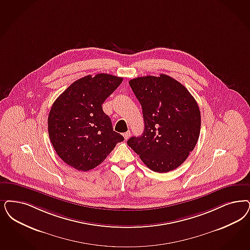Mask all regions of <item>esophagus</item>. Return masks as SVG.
<instances>
[{
	"label": "esophagus",
	"instance_id": "1",
	"mask_svg": "<svg viewBox=\"0 0 250 250\" xmlns=\"http://www.w3.org/2000/svg\"><path fill=\"white\" fill-rule=\"evenodd\" d=\"M130 135H131V132L127 131V132L124 133V138H125V139H128L130 138Z\"/></svg>",
	"mask_w": 250,
	"mask_h": 250
}]
</instances>
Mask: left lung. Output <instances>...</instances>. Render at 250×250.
Returning <instances> with one entry per match:
<instances>
[{"instance_id": "1", "label": "left lung", "mask_w": 250, "mask_h": 250, "mask_svg": "<svg viewBox=\"0 0 250 250\" xmlns=\"http://www.w3.org/2000/svg\"><path fill=\"white\" fill-rule=\"evenodd\" d=\"M129 85L141 104L145 128L127 145L154 172L176 169L198 142L201 118L196 100L180 82L164 74L134 78Z\"/></svg>"}]
</instances>
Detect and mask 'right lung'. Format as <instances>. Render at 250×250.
I'll return each instance as SVG.
<instances>
[{"instance_id":"1","label":"right lung","mask_w":250,"mask_h":250,"mask_svg":"<svg viewBox=\"0 0 250 250\" xmlns=\"http://www.w3.org/2000/svg\"><path fill=\"white\" fill-rule=\"evenodd\" d=\"M123 78L90 75L75 81L56 99L48 117V131L57 155L78 171L102 164L124 137L112 128L104 101Z\"/></svg>"}]
</instances>
